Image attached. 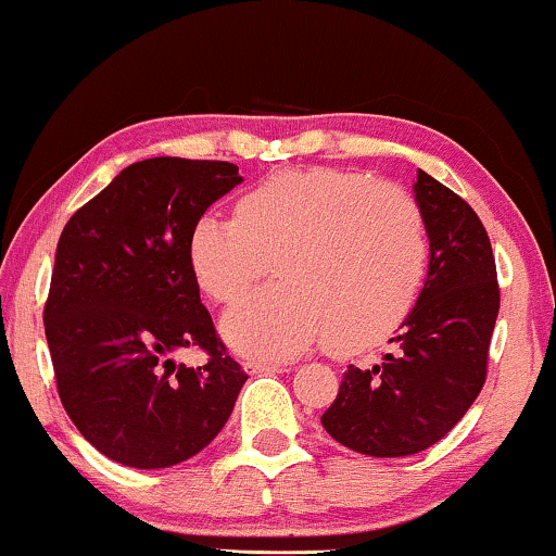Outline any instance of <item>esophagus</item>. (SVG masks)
Masks as SVG:
<instances>
[{"label":"esophagus","instance_id":"1","mask_svg":"<svg viewBox=\"0 0 556 556\" xmlns=\"http://www.w3.org/2000/svg\"><path fill=\"white\" fill-rule=\"evenodd\" d=\"M244 367L249 372H287L289 370L287 363H262V359H249Z\"/></svg>","mask_w":556,"mask_h":556}]
</instances>
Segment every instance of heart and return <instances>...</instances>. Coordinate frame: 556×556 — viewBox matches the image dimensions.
<instances>
[{"instance_id": "b5f03b06", "label": "heart", "mask_w": 556, "mask_h": 556, "mask_svg": "<svg viewBox=\"0 0 556 556\" xmlns=\"http://www.w3.org/2000/svg\"><path fill=\"white\" fill-rule=\"evenodd\" d=\"M428 229L401 186L338 168L277 170L233 203V222L203 214L189 237L193 279L233 304L275 271L281 285L224 317L239 353L289 357L327 338L355 355L393 334L416 307L428 271Z\"/></svg>"}]
</instances>
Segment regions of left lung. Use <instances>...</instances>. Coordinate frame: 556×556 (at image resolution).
Wrapping results in <instances>:
<instances>
[{
    "label": "left lung",
    "instance_id": "8db88e82",
    "mask_svg": "<svg viewBox=\"0 0 556 556\" xmlns=\"http://www.w3.org/2000/svg\"><path fill=\"white\" fill-rule=\"evenodd\" d=\"M431 262L416 307L372 370L350 365L323 413L334 441L375 458L413 456L451 431L486 382L498 315L496 262L481 218L448 186L418 170Z\"/></svg>",
    "mask_w": 556,
    "mask_h": 556
}]
</instances>
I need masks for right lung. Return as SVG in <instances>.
Instances as JSON below:
<instances>
[{"instance_id":"obj_1","label":"right lung","mask_w":556,"mask_h":556,"mask_svg":"<svg viewBox=\"0 0 556 556\" xmlns=\"http://www.w3.org/2000/svg\"><path fill=\"white\" fill-rule=\"evenodd\" d=\"M237 184L226 161L146 159L60 233L45 302L58 393L85 441L123 466L197 456L249 378L216 334L189 262L193 224ZM186 346L207 363L176 364Z\"/></svg>"}]
</instances>
